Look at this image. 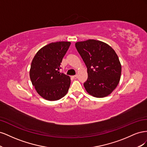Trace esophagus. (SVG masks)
Instances as JSON below:
<instances>
[{
	"instance_id": "34e87169",
	"label": "esophagus",
	"mask_w": 147,
	"mask_h": 147,
	"mask_svg": "<svg viewBox=\"0 0 147 147\" xmlns=\"http://www.w3.org/2000/svg\"><path fill=\"white\" fill-rule=\"evenodd\" d=\"M72 77L74 78H77V77H78V75H74V76H72Z\"/></svg>"
}]
</instances>
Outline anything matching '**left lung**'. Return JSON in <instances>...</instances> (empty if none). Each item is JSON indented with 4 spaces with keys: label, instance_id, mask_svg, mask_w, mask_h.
I'll list each match as a JSON object with an SVG mask.
<instances>
[{
    "label": "left lung",
    "instance_id": "left-lung-1",
    "mask_svg": "<svg viewBox=\"0 0 147 147\" xmlns=\"http://www.w3.org/2000/svg\"><path fill=\"white\" fill-rule=\"evenodd\" d=\"M87 67L88 79L83 85L95 97L107 96L117 88L121 74V65L113 49L108 44L90 39L75 43Z\"/></svg>",
    "mask_w": 147,
    "mask_h": 147
}]
</instances>
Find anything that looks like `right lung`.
Returning <instances> with one entry per match:
<instances>
[{
  "label": "right lung",
  "instance_id": "1",
  "mask_svg": "<svg viewBox=\"0 0 147 147\" xmlns=\"http://www.w3.org/2000/svg\"><path fill=\"white\" fill-rule=\"evenodd\" d=\"M70 44V42L51 43L39 50L32 59L30 80L38 94L46 100H59L69 91L70 78L59 70Z\"/></svg>",
  "mask_w": 147,
  "mask_h": 147
}]
</instances>
